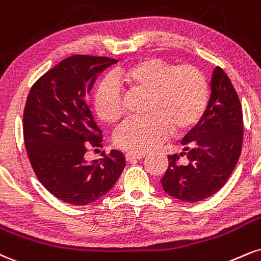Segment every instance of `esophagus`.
<instances>
[{
  "label": "esophagus",
  "mask_w": 261,
  "mask_h": 261,
  "mask_svg": "<svg viewBox=\"0 0 261 261\" xmlns=\"http://www.w3.org/2000/svg\"><path fill=\"white\" fill-rule=\"evenodd\" d=\"M144 155H146V153L127 152L126 154H125V158H126L127 162H133V161H137V159H142Z\"/></svg>",
  "instance_id": "34e87169"
}]
</instances>
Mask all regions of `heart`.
Instances as JSON below:
<instances>
[{"label": "heart", "instance_id": "heart-1", "mask_svg": "<svg viewBox=\"0 0 261 261\" xmlns=\"http://www.w3.org/2000/svg\"><path fill=\"white\" fill-rule=\"evenodd\" d=\"M113 81L100 84L93 97L97 115L107 124L118 122L124 113L119 86L146 93V115L126 120L114 135L115 146L122 150L148 152L170 130L178 134L193 127L208 107V81L202 70L191 64L175 67L159 58H143L118 69Z\"/></svg>", "mask_w": 261, "mask_h": 261}]
</instances>
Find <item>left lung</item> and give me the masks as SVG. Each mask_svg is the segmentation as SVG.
Listing matches in <instances>:
<instances>
[{
  "label": "left lung",
  "instance_id": "1",
  "mask_svg": "<svg viewBox=\"0 0 261 261\" xmlns=\"http://www.w3.org/2000/svg\"><path fill=\"white\" fill-rule=\"evenodd\" d=\"M212 95L198 124L182 140L185 152L169 155L162 178L168 194L184 202H200L215 194L231 176L242 152L243 113L230 77L213 71ZM185 158V165L179 162Z\"/></svg>",
  "mask_w": 261,
  "mask_h": 261
}]
</instances>
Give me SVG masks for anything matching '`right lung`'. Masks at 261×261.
I'll list each match as a JSON object with an SVG mask.
<instances>
[{
	"label": "right lung",
	"mask_w": 261,
	"mask_h": 261,
	"mask_svg": "<svg viewBox=\"0 0 261 261\" xmlns=\"http://www.w3.org/2000/svg\"><path fill=\"white\" fill-rule=\"evenodd\" d=\"M117 59L75 55L63 59L31 86L23 114V135L36 177L56 198L85 205L103 197L125 168L112 150L92 163L90 147H103L86 97L97 75Z\"/></svg>",
	"instance_id": "right-lung-1"
}]
</instances>
